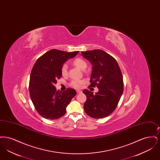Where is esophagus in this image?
Masks as SVG:
<instances>
[{"instance_id":"obj_1","label":"esophagus","mask_w":160,"mask_h":160,"mask_svg":"<svg viewBox=\"0 0 160 160\" xmlns=\"http://www.w3.org/2000/svg\"><path fill=\"white\" fill-rule=\"evenodd\" d=\"M77 92L78 93H81V92H82V91H80V90H77Z\"/></svg>"}]
</instances>
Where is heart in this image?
I'll use <instances>...</instances> for the list:
<instances>
[{"label": "heart", "instance_id": "1", "mask_svg": "<svg viewBox=\"0 0 160 160\" xmlns=\"http://www.w3.org/2000/svg\"><path fill=\"white\" fill-rule=\"evenodd\" d=\"M73 64L77 67V68L84 70L87 67V63L86 62L81 59V58H76L73 61ZM61 74L63 76H67L68 74V70H67V65L66 63H63L61 69ZM84 80H73L71 82V85L74 87V88L78 89L80 88L83 84Z\"/></svg>", "mask_w": 160, "mask_h": 160}]
</instances>
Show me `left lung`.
Segmentation results:
<instances>
[{"instance_id":"1","label":"left lung","mask_w":160,"mask_h":160,"mask_svg":"<svg viewBox=\"0 0 160 160\" xmlns=\"http://www.w3.org/2000/svg\"><path fill=\"white\" fill-rule=\"evenodd\" d=\"M81 53L93 65L89 86L99 89L95 94L88 89L83 91L87 98L84 111L95 119L106 118L116 109L123 93L122 72L114 58L102 50Z\"/></svg>"}]
</instances>
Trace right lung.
Instances as JSON below:
<instances>
[{"mask_svg":"<svg viewBox=\"0 0 160 160\" xmlns=\"http://www.w3.org/2000/svg\"><path fill=\"white\" fill-rule=\"evenodd\" d=\"M78 51L66 52L52 49L39 57L31 71L29 89L31 100L38 113L48 119H57L66 113V107L76 95V90L67 88L59 92L55 88L62 76L61 69Z\"/></svg>","mask_w":160,"mask_h":160,"instance_id":"add662e5","label":"right lung"}]
</instances>
